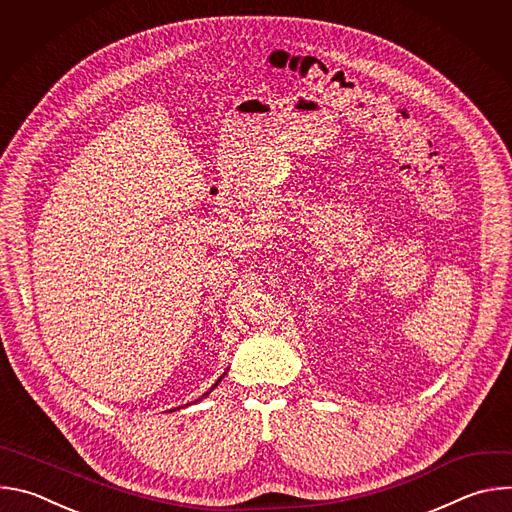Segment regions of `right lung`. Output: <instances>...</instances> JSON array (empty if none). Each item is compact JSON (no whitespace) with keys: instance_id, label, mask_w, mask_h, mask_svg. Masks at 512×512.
I'll use <instances>...</instances> for the list:
<instances>
[{"instance_id":"add662e5","label":"right lung","mask_w":512,"mask_h":512,"mask_svg":"<svg viewBox=\"0 0 512 512\" xmlns=\"http://www.w3.org/2000/svg\"><path fill=\"white\" fill-rule=\"evenodd\" d=\"M218 383H221V379H218V381H216V385H218ZM216 385H214V387H216ZM214 387H212V389H214ZM212 389H210V391H212ZM206 395H208V393H206Z\"/></svg>"}]
</instances>
